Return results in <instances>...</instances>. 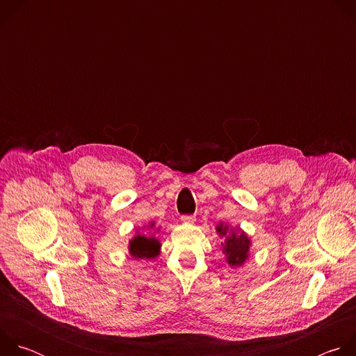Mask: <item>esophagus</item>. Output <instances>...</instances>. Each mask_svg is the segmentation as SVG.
Wrapping results in <instances>:
<instances>
[{
    "label": "esophagus",
    "instance_id": "esophagus-1",
    "mask_svg": "<svg viewBox=\"0 0 356 356\" xmlns=\"http://www.w3.org/2000/svg\"><path fill=\"white\" fill-rule=\"evenodd\" d=\"M181 221L184 224H193V222H195V216H183Z\"/></svg>",
    "mask_w": 356,
    "mask_h": 356
}]
</instances>
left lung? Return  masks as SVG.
I'll return each mask as SVG.
<instances>
[{
  "instance_id": "left-lung-1",
  "label": "left lung",
  "mask_w": 356,
  "mask_h": 356,
  "mask_svg": "<svg viewBox=\"0 0 356 356\" xmlns=\"http://www.w3.org/2000/svg\"><path fill=\"white\" fill-rule=\"evenodd\" d=\"M217 234L224 238V242L221 245L228 265L234 268L242 266L249 257L250 239L248 238V235L242 229L229 228V225H225L222 222L217 225Z\"/></svg>"
}]
</instances>
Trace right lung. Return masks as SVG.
Wrapping results in <instances>:
<instances>
[{
  "instance_id": "obj_1",
  "label": "right lung",
  "mask_w": 356,
  "mask_h": 356,
  "mask_svg": "<svg viewBox=\"0 0 356 356\" xmlns=\"http://www.w3.org/2000/svg\"><path fill=\"white\" fill-rule=\"evenodd\" d=\"M155 222H150L149 228H154ZM129 253L135 259H152L161 253V242L154 235L136 234L129 241Z\"/></svg>"
}]
</instances>
